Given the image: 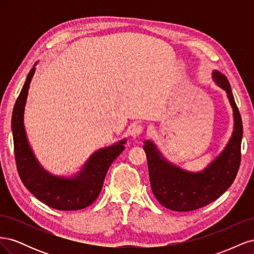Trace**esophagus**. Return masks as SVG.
I'll use <instances>...</instances> for the list:
<instances>
[{"instance_id": "34e87169", "label": "esophagus", "mask_w": 254, "mask_h": 254, "mask_svg": "<svg viewBox=\"0 0 254 254\" xmlns=\"http://www.w3.org/2000/svg\"><path fill=\"white\" fill-rule=\"evenodd\" d=\"M144 131V127L142 125H135L132 127L131 129V136L132 139H136V137H139Z\"/></svg>"}]
</instances>
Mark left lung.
<instances>
[{"instance_id": "1", "label": "left lung", "mask_w": 254, "mask_h": 254, "mask_svg": "<svg viewBox=\"0 0 254 254\" xmlns=\"http://www.w3.org/2000/svg\"><path fill=\"white\" fill-rule=\"evenodd\" d=\"M212 78L218 87L226 91L233 110L234 125L226 147L204 170H183L166 160L152 141H144L143 148L147 157L152 193L161 204L173 211H194L216 200L231 187L240 168L243 139L241 114L226 76L215 70Z\"/></svg>"}]
</instances>
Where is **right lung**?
I'll return each mask as SVG.
<instances>
[{
	"instance_id": "1",
	"label": "right lung",
	"mask_w": 254,
	"mask_h": 254,
	"mask_svg": "<svg viewBox=\"0 0 254 254\" xmlns=\"http://www.w3.org/2000/svg\"><path fill=\"white\" fill-rule=\"evenodd\" d=\"M36 65L37 63L28 73L12 111L11 130L18 173L25 188L43 203L60 211L81 210L96 200L110 165L125 149L126 139L92 153L80 171L71 177L45 171L30 147L24 126L26 99Z\"/></svg>"
}]
</instances>
